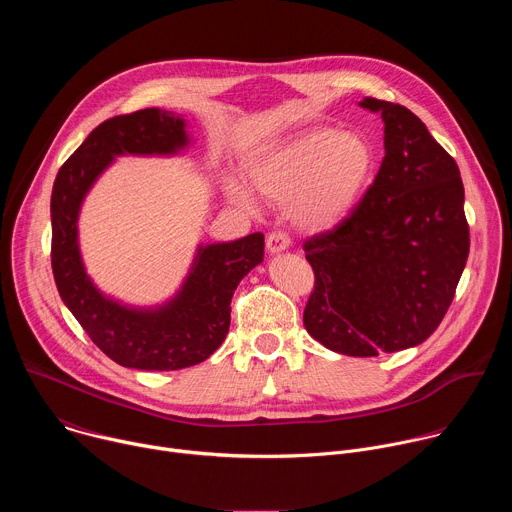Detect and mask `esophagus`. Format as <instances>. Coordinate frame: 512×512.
Listing matches in <instances>:
<instances>
[{
	"mask_svg": "<svg viewBox=\"0 0 512 512\" xmlns=\"http://www.w3.org/2000/svg\"><path fill=\"white\" fill-rule=\"evenodd\" d=\"M291 245V239L285 231H273L267 235V251L269 253H281Z\"/></svg>",
	"mask_w": 512,
	"mask_h": 512,
	"instance_id": "esophagus-1",
	"label": "esophagus"
}]
</instances>
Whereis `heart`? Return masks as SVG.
Wrapping results in <instances>:
<instances>
[{
  "instance_id": "obj_1",
  "label": "heart",
  "mask_w": 512,
  "mask_h": 512,
  "mask_svg": "<svg viewBox=\"0 0 512 512\" xmlns=\"http://www.w3.org/2000/svg\"><path fill=\"white\" fill-rule=\"evenodd\" d=\"M375 168L371 143L358 133L328 127L310 129L275 145L247 166L251 186L273 202H287L294 221L306 229H326L358 202ZM231 202L253 210V192L229 178Z\"/></svg>"
}]
</instances>
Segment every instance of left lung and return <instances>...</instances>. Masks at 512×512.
Masks as SVG:
<instances>
[{
  "label": "left lung",
  "instance_id": "1",
  "mask_svg": "<svg viewBox=\"0 0 512 512\" xmlns=\"http://www.w3.org/2000/svg\"><path fill=\"white\" fill-rule=\"evenodd\" d=\"M385 121V158L358 204L304 241L314 289L304 326L346 356L397 352L442 324L466 259L470 229L456 160L399 103L367 97Z\"/></svg>",
  "mask_w": 512,
  "mask_h": 512
}]
</instances>
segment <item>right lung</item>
Wrapping results in <instances>:
<instances>
[{
    "label": "right lung",
    "mask_w": 512,
    "mask_h": 512,
    "mask_svg": "<svg viewBox=\"0 0 512 512\" xmlns=\"http://www.w3.org/2000/svg\"><path fill=\"white\" fill-rule=\"evenodd\" d=\"M188 141L172 111L141 109L97 125L58 170L52 198V273L58 294L117 364L141 371H178L206 360L223 344L239 281L263 261V235L200 247L180 294L158 310H129L101 296L85 273L77 218L97 176L119 154H174Z\"/></svg>",
    "instance_id": "1"
}]
</instances>
